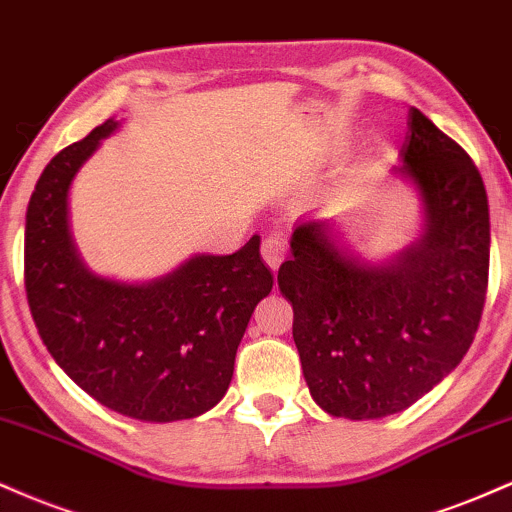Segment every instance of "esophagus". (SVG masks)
<instances>
[{
  "label": "esophagus",
  "instance_id": "34e87169",
  "mask_svg": "<svg viewBox=\"0 0 512 512\" xmlns=\"http://www.w3.org/2000/svg\"><path fill=\"white\" fill-rule=\"evenodd\" d=\"M261 256H263V261L268 263V268L275 273V270L280 268V263L285 261V256H287L285 237H280V234H270V237L263 239Z\"/></svg>",
  "mask_w": 512,
  "mask_h": 512
}]
</instances>
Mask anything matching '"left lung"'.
Returning a JSON list of instances; mask_svg holds the SVG:
<instances>
[{
	"mask_svg": "<svg viewBox=\"0 0 512 512\" xmlns=\"http://www.w3.org/2000/svg\"><path fill=\"white\" fill-rule=\"evenodd\" d=\"M393 177L417 191L422 234L371 261L333 220L306 215L278 270L311 398L333 417L414 405L470 350L489 282V201L470 155L419 110Z\"/></svg>",
	"mask_w": 512,
	"mask_h": 512,
	"instance_id": "obj_1",
	"label": "left lung"
}]
</instances>
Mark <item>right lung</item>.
I'll return each mask as SVG.
<instances>
[{"label":"right lung","mask_w":512,"mask_h":512,"mask_svg":"<svg viewBox=\"0 0 512 512\" xmlns=\"http://www.w3.org/2000/svg\"><path fill=\"white\" fill-rule=\"evenodd\" d=\"M119 126H95L40 174L26 213L28 306L47 352L90 398L138 422H179L225 398L237 347L273 275L258 234L230 256L196 254L146 282L90 270L71 234L69 191Z\"/></svg>","instance_id":"add662e5"}]
</instances>
